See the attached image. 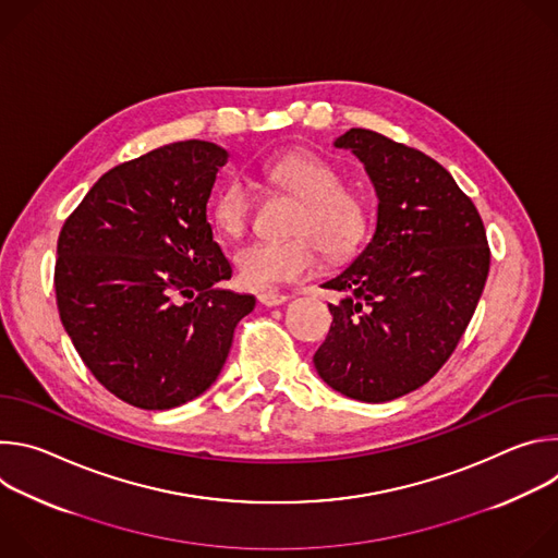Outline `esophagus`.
<instances>
[{
  "mask_svg": "<svg viewBox=\"0 0 558 558\" xmlns=\"http://www.w3.org/2000/svg\"><path fill=\"white\" fill-rule=\"evenodd\" d=\"M258 300L265 306H278V304L287 302L289 295L287 293H278V291H263V293H258Z\"/></svg>",
  "mask_w": 558,
  "mask_h": 558,
  "instance_id": "1",
  "label": "esophagus"
}]
</instances>
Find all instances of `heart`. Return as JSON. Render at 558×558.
Segmentation results:
<instances>
[{"instance_id": "heart-1", "label": "heart", "mask_w": 558, "mask_h": 558, "mask_svg": "<svg viewBox=\"0 0 558 558\" xmlns=\"http://www.w3.org/2000/svg\"><path fill=\"white\" fill-rule=\"evenodd\" d=\"M263 177L300 198L287 238L254 241L233 254V265L250 289H267L300 280L317 269L320 250L329 258H344L357 250L366 231L362 198L342 185V177L325 156L311 149L282 151L263 166ZM252 192L245 181H225L209 201L214 227L227 235H241L252 216Z\"/></svg>"}]
</instances>
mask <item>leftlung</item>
Returning a JSON list of instances; mask_svg holds the SVG:
<instances>
[{"mask_svg":"<svg viewBox=\"0 0 558 558\" xmlns=\"http://www.w3.org/2000/svg\"><path fill=\"white\" fill-rule=\"evenodd\" d=\"M377 194L366 250L325 289L333 323L313 364L360 402H390L424 386L457 349L490 271L474 203L435 158L364 128L344 132Z\"/></svg>","mask_w":558,"mask_h":558,"instance_id":"left-lung-1","label":"left lung"}]
</instances>
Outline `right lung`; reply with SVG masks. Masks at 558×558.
<instances>
[{
	"label": "right lung",
	"mask_w": 558,
	"mask_h": 558,
	"mask_svg": "<svg viewBox=\"0 0 558 558\" xmlns=\"http://www.w3.org/2000/svg\"><path fill=\"white\" fill-rule=\"evenodd\" d=\"M227 156L196 138L151 149L106 172L61 227V325L97 381L136 409L205 392L256 306L220 289L231 265L207 222Z\"/></svg>",
	"instance_id": "obj_1"
}]
</instances>
